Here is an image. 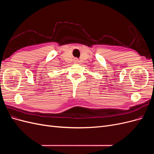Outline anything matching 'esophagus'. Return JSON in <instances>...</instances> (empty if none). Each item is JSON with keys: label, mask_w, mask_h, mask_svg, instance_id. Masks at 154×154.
Masks as SVG:
<instances>
[{"label": "esophagus", "mask_w": 154, "mask_h": 154, "mask_svg": "<svg viewBox=\"0 0 154 154\" xmlns=\"http://www.w3.org/2000/svg\"><path fill=\"white\" fill-rule=\"evenodd\" d=\"M78 62V59H76V58L74 59V62Z\"/></svg>", "instance_id": "34e87169"}]
</instances>
